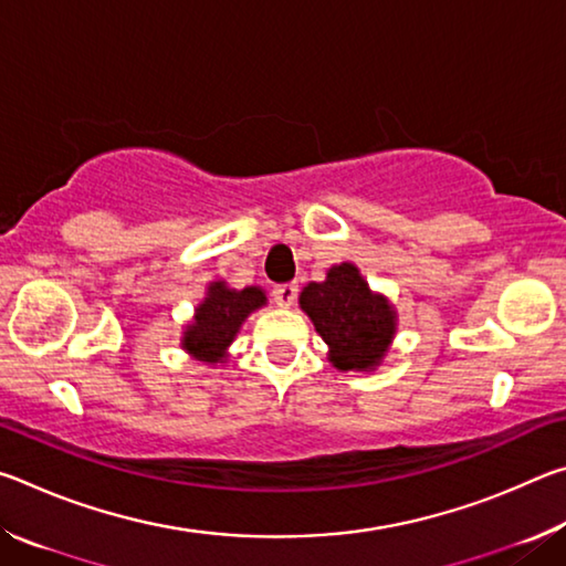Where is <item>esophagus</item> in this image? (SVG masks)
I'll return each mask as SVG.
<instances>
[{
    "label": "esophagus",
    "mask_w": 566,
    "mask_h": 566,
    "mask_svg": "<svg viewBox=\"0 0 566 566\" xmlns=\"http://www.w3.org/2000/svg\"><path fill=\"white\" fill-rule=\"evenodd\" d=\"M274 300L280 306H292L296 300V284H276L274 286Z\"/></svg>",
    "instance_id": "esophagus-1"
}]
</instances>
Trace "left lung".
<instances>
[{
	"label": "left lung",
	"mask_w": 566,
	"mask_h": 566,
	"mask_svg": "<svg viewBox=\"0 0 566 566\" xmlns=\"http://www.w3.org/2000/svg\"><path fill=\"white\" fill-rule=\"evenodd\" d=\"M300 310L327 344V359L339 371H375L397 334V310L375 292L352 262L332 264L322 282L300 292Z\"/></svg>",
	"instance_id": "8db88e82"
}]
</instances>
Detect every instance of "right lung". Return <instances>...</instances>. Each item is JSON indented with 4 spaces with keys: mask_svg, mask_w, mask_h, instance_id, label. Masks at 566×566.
I'll use <instances>...</instances> for the list:
<instances>
[{
    "mask_svg": "<svg viewBox=\"0 0 566 566\" xmlns=\"http://www.w3.org/2000/svg\"><path fill=\"white\" fill-rule=\"evenodd\" d=\"M266 302L270 300L262 286L232 290L224 280L209 282L205 300L195 306V314L181 329L179 347L197 361L224 364L249 314L262 310Z\"/></svg>",
    "mask_w": 566,
    "mask_h": 566,
    "instance_id": "add662e5",
    "label": "right lung"
}]
</instances>
